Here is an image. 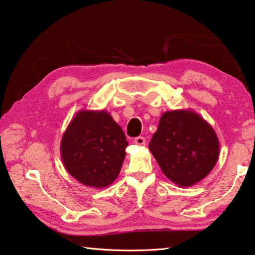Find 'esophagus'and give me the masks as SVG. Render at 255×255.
Masks as SVG:
<instances>
[{
  "label": "esophagus",
  "instance_id": "1",
  "mask_svg": "<svg viewBox=\"0 0 255 255\" xmlns=\"http://www.w3.org/2000/svg\"><path fill=\"white\" fill-rule=\"evenodd\" d=\"M133 142H135L136 145H138V146H145V145H146V140H145V138L141 137V136H139V137H136L135 139H133Z\"/></svg>",
  "mask_w": 255,
  "mask_h": 255
}]
</instances>
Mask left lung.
Returning a JSON list of instances; mask_svg holds the SVG:
<instances>
[{
  "label": "left lung",
  "mask_w": 255,
  "mask_h": 255,
  "mask_svg": "<svg viewBox=\"0 0 255 255\" xmlns=\"http://www.w3.org/2000/svg\"><path fill=\"white\" fill-rule=\"evenodd\" d=\"M148 148L161 172L179 187L201 182L212 172L220 156L215 130L192 109L161 115Z\"/></svg>",
  "instance_id": "obj_1"
}]
</instances>
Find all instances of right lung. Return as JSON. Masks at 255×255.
Here are the masks:
<instances>
[{
    "instance_id": "add662e5",
    "label": "right lung",
    "mask_w": 255,
    "mask_h": 255,
    "mask_svg": "<svg viewBox=\"0 0 255 255\" xmlns=\"http://www.w3.org/2000/svg\"><path fill=\"white\" fill-rule=\"evenodd\" d=\"M128 141L106 110L78 112L60 142L64 168L87 187L105 188L118 177Z\"/></svg>"
}]
</instances>
